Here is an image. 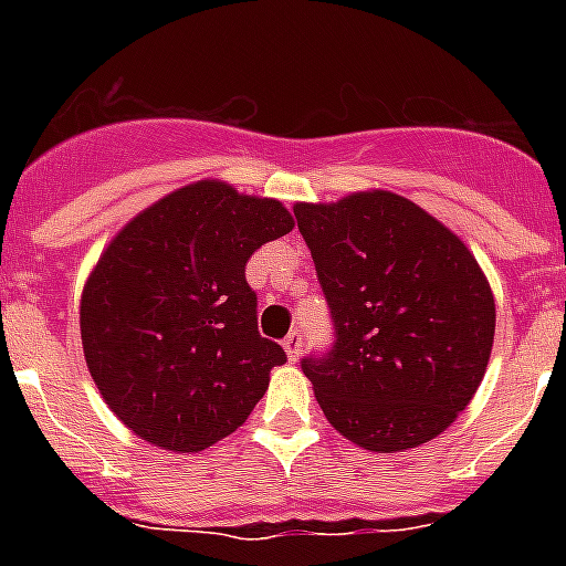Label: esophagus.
Returning a JSON list of instances; mask_svg holds the SVG:
<instances>
[{
	"label": "esophagus",
	"instance_id": "1",
	"mask_svg": "<svg viewBox=\"0 0 566 566\" xmlns=\"http://www.w3.org/2000/svg\"><path fill=\"white\" fill-rule=\"evenodd\" d=\"M284 353H287V358H291V361H296V358H300L302 355V332H296V328H293L291 335L284 337Z\"/></svg>",
	"mask_w": 566,
	"mask_h": 566
}]
</instances>
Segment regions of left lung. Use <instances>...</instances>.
Segmentation results:
<instances>
[{"label": "left lung", "mask_w": 566, "mask_h": 566, "mask_svg": "<svg viewBox=\"0 0 566 566\" xmlns=\"http://www.w3.org/2000/svg\"><path fill=\"white\" fill-rule=\"evenodd\" d=\"M335 344L302 358L326 420L370 452L438 438L482 385L496 305L464 240L390 190L296 202Z\"/></svg>", "instance_id": "8db88e82"}]
</instances>
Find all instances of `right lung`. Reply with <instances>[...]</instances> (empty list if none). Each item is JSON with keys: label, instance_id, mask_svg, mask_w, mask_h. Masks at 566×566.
<instances>
[{"label": "right lung", "instance_id": "add662e5", "mask_svg": "<svg viewBox=\"0 0 566 566\" xmlns=\"http://www.w3.org/2000/svg\"><path fill=\"white\" fill-rule=\"evenodd\" d=\"M293 229L275 199L196 181L117 231L82 293L84 361L108 408L144 440L202 452L247 422L287 361L258 335L255 249Z\"/></svg>", "mask_w": 566, "mask_h": 566}]
</instances>
